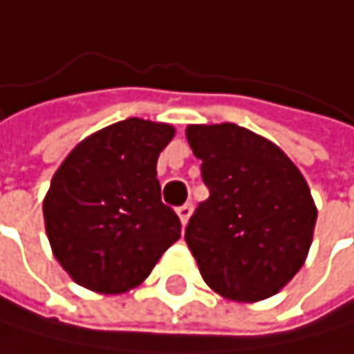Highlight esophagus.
<instances>
[{
  "instance_id": "obj_1",
  "label": "esophagus",
  "mask_w": 354,
  "mask_h": 354,
  "mask_svg": "<svg viewBox=\"0 0 354 354\" xmlns=\"http://www.w3.org/2000/svg\"><path fill=\"white\" fill-rule=\"evenodd\" d=\"M176 212H178V216H180V223L187 225L189 218H191V214H193V203H183V206L176 210Z\"/></svg>"
}]
</instances>
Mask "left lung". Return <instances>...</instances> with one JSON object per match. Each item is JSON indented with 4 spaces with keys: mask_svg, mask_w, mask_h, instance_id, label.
Here are the masks:
<instances>
[{
    "mask_svg": "<svg viewBox=\"0 0 354 354\" xmlns=\"http://www.w3.org/2000/svg\"><path fill=\"white\" fill-rule=\"evenodd\" d=\"M210 197L189 218L185 240L210 289L259 301L304 266L317 208L301 171L276 144L234 123L191 125Z\"/></svg>",
    "mask_w": 354,
    "mask_h": 354,
    "instance_id": "8db88e82",
    "label": "left lung"
}]
</instances>
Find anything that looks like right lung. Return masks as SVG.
Returning a JSON list of instances; mask_svg holds the SVG:
<instances>
[{"mask_svg":"<svg viewBox=\"0 0 354 354\" xmlns=\"http://www.w3.org/2000/svg\"><path fill=\"white\" fill-rule=\"evenodd\" d=\"M174 127L127 118L88 136L55 171L44 223L61 268L80 287L125 293L180 238V218L161 201L159 153Z\"/></svg>","mask_w":354,"mask_h":354,"instance_id":"1","label":"right lung"}]
</instances>
